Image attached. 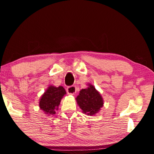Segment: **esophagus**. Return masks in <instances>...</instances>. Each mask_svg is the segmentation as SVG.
I'll list each match as a JSON object with an SVG mask.
<instances>
[{
	"mask_svg": "<svg viewBox=\"0 0 154 154\" xmlns=\"http://www.w3.org/2000/svg\"><path fill=\"white\" fill-rule=\"evenodd\" d=\"M66 92L69 94L71 95H74L77 92L76 87L74 86V85H72V86H69L66 88Z\"/></svg>",
	"mask_w": 154,
	"mask_h": 154,
	"instance_id": "34e87169",
	"label": "esophagus"
}]
</instances>
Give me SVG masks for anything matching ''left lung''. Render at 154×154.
Here are the masks:
<instances>
[{"label":"left lung","mask_w":154,"mask_h":154,"mask_svg":"<svg viewBox=\"0 0 154 154\" xmlns=\"http://www.w3.org/2000/svg\"><path fill=\"white\" fill-rule=\"evenodd\" d=\"M76 100L83 113L90 116L96 114L103 106L102 96L92 85L81 90Z\"/></svg>","instance_id":"8db88e82"}]
</instances>
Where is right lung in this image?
Masks as SVG:
<instances>
[{
  "label": "right lung",
  "instance_id": "obj_1",
  "mask_svg": "<svg viewBox=\"0 0 154 154\" xmlns=\"http://www.w3.org/2000/svg\"><path fill=\"white\" fill-rule=\"evenodd\" d=\"M64 94H66V91L63 87L49 86L41 96L39 102L40 109L46 114H55Z\"/></svg>",
  "mask_w": 154,
  "mask_h": 154
}]
</instances>
